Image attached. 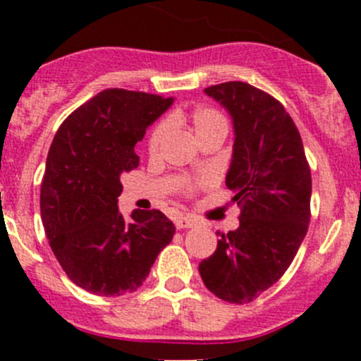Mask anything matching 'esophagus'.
I'll return each instance as SVG.
<instances>
[{"label": "esophagus", "instance_id": "34e87169", "mask_svg": "<svg viewBox=\"0 0 361 361\" xmlns=\"http://www.w3.org/2000/svg\"><path fill=\"white\" fill-rule=\"evenodd\" d=\"M174 225H176V228L183 231V228H192V227H194L195 220L192 216H178L176 220H174Z\"/></svg>", "mask_w": 361, "mask_h": 361}]
</instances>
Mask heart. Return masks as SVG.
<instances>
[{
    "label": "heart",
    "mask_w": 361,
    "mask_h": 361,
    "mask_svg": "<svg viewBox=\"0 0 361 361\" xmlns=\"http://www.w3.org/2000/svg\"><path fill=\"white\" fill-rule=\"evenodd\" d=\"M185 120V122L190 123L192 130L195 133V136L201 137L204 134L213 133V130H227V120L221 115L216 108L211 106H195L192 110L183 111V110H173L167 115V120H160L152 127L150 134L147 137V150L150 155H157L162 148L164 141H166L167 134H169V123H176ZM194 183L188 181L185 185V192L190 194Z\"/></svg>",
    "instance_id": "1"
}]
</instances>
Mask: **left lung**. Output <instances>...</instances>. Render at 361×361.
<instances>
[{"instance_id": "8db88e82", "label": "left lung", "mask_w": 361, "mask_h": 361, "mask_svg": "<svg viewBox=\"0 0 361 361\" xmlns=\"http://www.w3.org/2000/svg\"><path fill=\"white\" fill-rule=\"evenodd\" d=\"M234 120L235 141L225 183L241 206L239 227L220 234L199 264L211 293L250 304L286 272L311 220V167L297 126L271 94L246 82L204 89Z\"/></svg>"}]
</instances>
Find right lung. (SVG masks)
Returning <instances> with one entry per match:
<instances>
[{
    "label": "right lung",
    "instance_id": "1",
    "mask_svg": "<svg viewBox=\"0 0 361 361\" xmlns=\"http://www.w3.org/2000/svg\"><path fill=\"white\" fill-rule=\"evenodd\" d=\"M173 97L106 89L76 108L50 145L39 192L54 255L80 288L103 297L133 293L173 241V221L159 209L123 220L120 176L140 166L136 147Z\"/></svg>",
    "mask_w": 361,
    "mask_h": 361
}]
</instances>
